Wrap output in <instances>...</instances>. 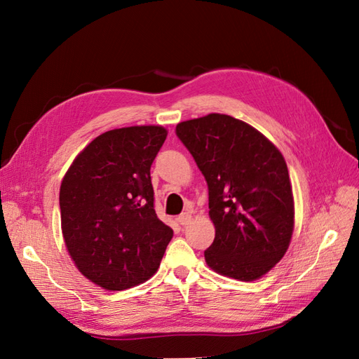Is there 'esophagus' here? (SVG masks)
Returning a JSON list of instances; mask_svg holds the SVG:
<instances>
[{"instance_id":"esophagus-1","label":"esophagus","mask_w":359,"mask_h":359,"mask_svg":"<svg viewBox=\"0 0 359 359\" xmlns=\"http://www.w3.org/2000/svg\"><path fill=\"white\" fill-rule=\"evenodd\" d=\"M190 222H191V215L189 212H184L178 217V223L181 226H187V224H190Z\"/></svg>"}]
</instances>
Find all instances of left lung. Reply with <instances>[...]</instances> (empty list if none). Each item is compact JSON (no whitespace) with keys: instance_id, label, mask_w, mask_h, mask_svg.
<instances>
[{"instance_id":"8db88e82","label":"left lung","mask_w":359,"mask_h":359,"mask_svg":"<svg viewBox=\"0 0 359 359\" xmlns=\"http://www.w3.org/2000/svg\"><path fill=\"white\" fill-rule=\"evenodd\" d=\"M208 184L214 243L205 262L241 281L264 277L287 252L295 202L280 149L250 124L208 114L177 126Z\"/></svg>"}]
</instances>
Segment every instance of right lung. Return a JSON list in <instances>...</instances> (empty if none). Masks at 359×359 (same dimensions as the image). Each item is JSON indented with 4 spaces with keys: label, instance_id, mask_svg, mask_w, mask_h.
<instances>
[{
    "label": "right lung",
    "instance_id": "right-lung-1",
    "mask_svg": "<svg viewBox=\"0 0 359 359\" xmlns=\"http://www.w3.org/2000/svg\"><path fill=\"white\" fill-rule=\"evenodd\" d=\"M161 126L114 128L74 157L60 187L64 244L79 273L106 290L156 274L173 231L154 211L151 165Z\"/></svg>",
    "mask_w": 359,
    "mask_h": 359
}]
</instances>
